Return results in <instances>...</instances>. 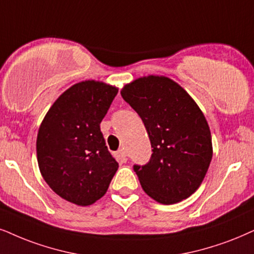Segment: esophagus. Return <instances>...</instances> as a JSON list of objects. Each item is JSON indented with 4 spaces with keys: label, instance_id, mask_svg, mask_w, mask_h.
Listing matches in <instances>:
<instances>
[{
    "label": "esophagus",
    "instance_id": "obj_1",
    "mask_svg": "<svg viewBox=\"0 0 254 254\" xmlns=\"http://www.w3.org/2000/svg\"><path fill=\"white\" fill-rule=\"evenodd\" d=\"M116 157L118 159L121 160V162H123V163H125L127 160V151H125L124 149H121V150H118L117 152H116Z\"/></svg>",
    "mask_w": 254,
    "mask_h": 254
}]
</instances>
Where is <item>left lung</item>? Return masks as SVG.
Returning <instances> with one entry per match:
<instances>
[{"mask_svg":"<svg viewBox=\"0 0 254 254\" xmlns=\"http://www.w3.org/2000/svg\"><path fill=\"white\" fill-rule=\"evenodd\" d=\"M121 95L142 118L152 147L150 162L133 166L143 190L165 205L190 197L203 183L213 153L203 111L165 76L134 79Z\"/></svg>","mask_w":254,"mask_h":254,"instance_id":"left-lung-1","label":"left lung"}]
</instances>
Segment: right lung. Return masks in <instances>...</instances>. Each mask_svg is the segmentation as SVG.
I'll return each mask as SVG.
<instances>
[{"instance_id": "right-lung-1", "label": "right lung", "mask_w": 254, "mask_h": 254, "mask_svg": "<svg viewBox=\"0 0 254 254\" xmlns=\"http://www.w3.org/2000/svg\"><path fill=\"white\" fill-rule=\"evenodd\" d=\"M117 92L116 86L94 79L76 83L54 102L40 125L41 175L70 203L94 204L107 193L117 171L99 127Z\"/></svg>"}]
</instances>
